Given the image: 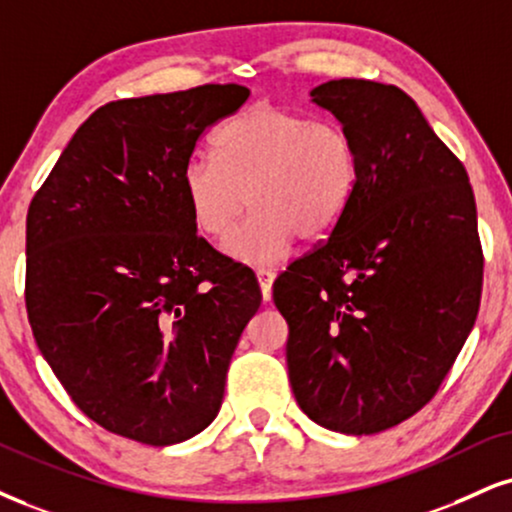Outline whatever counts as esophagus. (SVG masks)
<instances>
[{
    "label": "esophagus",
    "instance_id": "obj_1",
    "mask_svg": "<svg viewBox=\"0 0 512 512\" xmlns=\"http://www.w3.org/2000/svg\"><path fill=\"white\" fill-rule=\"evenodd\" d=\"M256 277H258V285H261V294H263V299L270 301V296H273L275 270H270V268H258V270H256Z\"/></svg>",
    "mask_w": 512,
    "mask_h": 512
}]
</instances>
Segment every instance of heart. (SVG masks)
<instances>
[{
  "instance_id": "obj_1",
  "label": "heart",
  "mask_w": 512,
  "mask_h": 512,
  "mask_svg": "<svg viewBox=\"0 0 512 512\" xmlns=\"http://www.w3.org/2000/svg\"><path fill=\"white\" fill-rule=\"evenodd\" d=\"M216 159L192 156L182 189L194 225L223 239L254 206L227 242L244 263L280 258L294 239L320 242L342 223L361 180V156L351 132L330 118L258 102L218 130Z\"/></svg>"
}]
</instances>
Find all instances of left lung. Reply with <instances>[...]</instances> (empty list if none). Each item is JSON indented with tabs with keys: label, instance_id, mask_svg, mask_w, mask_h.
<instances>
[{
	"label": "left lung",
	"instance_id": "left-lung-1",
	"mask_svg": "<svg viewBox=\"0 0 512 512\" xmlns=\"http://www.w3.org/2000/svg\"><path fill=\"white\" fill-rule=\"evenodd\" d=\"M311 97L351 132L361 180L337 230L277 275L273 301L296 403L361 437L434 399L477 320L484 254L468 170L406 92L342 78Z\"/></svg>",
	"mask_w": 512,
	"mask_h": 512
}]
</instances>
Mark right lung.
<instances>
[{
    "instance_id": "right-lung-1",
    "label": "right lung",
    "mask_w": 512,
    "mask_h": 512,
    "mask_svg": "<svg viewBox=\"0 0 512 512\" xmlns=\"http://www.w3.org/2000/svg\"><path fill=\"white\" fill-rule=\"evenodd\" d=\"M249 99L199 85L104 104L80 125L25 223V308L42 356L87 418L149 446L211 425L254 270L197 235L182 170Z\"/></svg>"
}]
</instances>
